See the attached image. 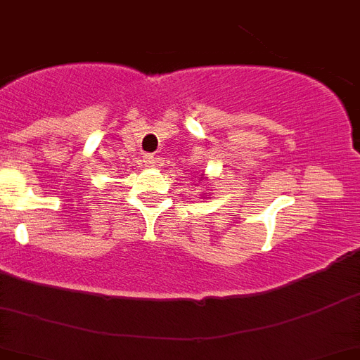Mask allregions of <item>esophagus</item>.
<instances>
[{
	"instance_id": "obj_1",
	"label": "esophagus",
	"mask_w": 360,
	"mask_h": 360,
	"mask_svg": "<svg viewBox=\"0 0 360 360\" xmlns=\"http://www.w3.org/2000/svg\"><path fill=\"white\" fill-rule=\"evenodd\" d=\"M144 164H146V166H155V164H157V158H155V155H151V153H148V155H144Z\"/></svg>"
}]
</instances>
